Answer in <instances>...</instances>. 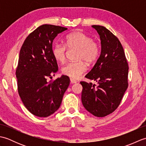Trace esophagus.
<instances>
[{"mask_svg":"<svg viewBox=\"0 0 146 146\" xmlns=\"http://www.w3.org/2000/svg\"><path fill=\"white\" fill-rule=\"evenodd\" d=\"M70 82H71V83H76L78 82V81H77V80L73 79V78H70Z\"/></svg>","mask_w":146,"mask_h":146,"instance_id":"34e87169","label":"esophagus"}]
</instances>
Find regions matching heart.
Instances as JSON below:
<instances>
[{
    "label": "heart",
    "instance_id": "b5f03b06",
    "mask_svg": "<svg viewBox=\"0 0 146 146\" xmlns=\"http://www.w3.org/2000/svg\"><path fill=\"white\" fill-rule=\"evenodd\" d=\"M64 44L56 43L52 49L55 60L63 63L66 59V48L78 49L77 59L84 60L88 64L94 62L100 54L98 43L84 33L76 31L68 35L64 39ZM86 70V66L82 61L69 62L62 68L63 74L72 78H78Z\"/></svg>",
    "mask_w": 146,
    "mask_h": 146
}]
</instances>
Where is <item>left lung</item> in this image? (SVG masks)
I'll return each mask as SVG.
<instances>
[{"label":"left lung","mask_w":146,"mask_h":146,"mask_svg":"<svg viewBox=\"0 0 146 146\" xmlns=\"http://www.w3.org/2000/svg\"><path fill=\"white\" fill-rule=\"evenodd\" d=\"M101 40V53L85 77L97 82H81L82 102L85 109L98 117L115 110L128 87L129 66L122 44L105 27L93 25Z\"/></svg>","instance_id":"left-lung-1"}]
</instances>
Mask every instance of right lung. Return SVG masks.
I'll use <instances>...</instances> for the list:
<instances>
[{"label":"right lung","instance_id":"1","mask_svg":"<svg viewBox=\"0 0 146 146\" xmlns=\"http://www.w3.org/2000/svg\"><path fill=\"white\" fill-rule=\"evenodd\" d=\"M68 29L44 24L27 37L20 50L15 71L18 93L24 106L32 114L46 117L60 108L70 85L68 76L49 81L58 70L52 55V42Z\"/></svg>","mask_w":146,"mask_h":146}]
</instances>
